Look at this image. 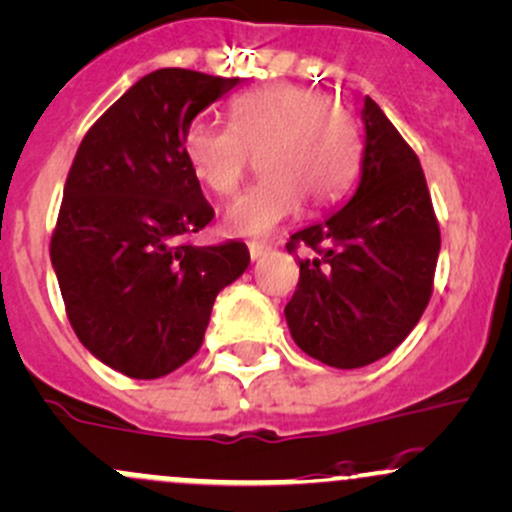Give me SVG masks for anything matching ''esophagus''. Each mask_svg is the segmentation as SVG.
<instances>
[{
  "label": "esophagus",
  "instance_id": "34e87169",
  "mask_svg": "<svg viewBox=\"0 0 512 512\" xmlns=\"http://www.w3.org/2000/svg\"><path fill=\"white\" fill-rule=\"evenodd\" d=\"M269 252V245H265V243H252L250 245V257L252 260H260L262 255H267Z\"/></svg>",
  "mask_w": 512,
  "mask_h": 512
}]
</instances>
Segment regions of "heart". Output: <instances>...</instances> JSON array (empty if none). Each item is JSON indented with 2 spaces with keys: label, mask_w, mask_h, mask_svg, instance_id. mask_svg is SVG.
I'll use <instances>...</instances> for the list:
<instances>
[{
  "label": "heart",
  "mask_w": 512,
  "mask_h": 512,
  "mask_svg": "<svg viewBox=\"0 0 512 512\" xmlns=\"http://www.w3.org/2000/svg\"><path fill=\"white\" fill-rule=\"evenodd\" d=\"M184 150L201 182L230 196L260 160L265 177L235 196L223 211L233 235H267L301 209L333 206L357 170L359 133L342 101L320 99L301 84L277 82L240 94L230 104V126L196 116Z\"/></svg>",
  "instance_id": "1"
}]
</instances>
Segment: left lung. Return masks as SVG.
Instances as JSON below:
<instances>
[{"label": "left lung", "mask_w": 512, "mask_h": 512, "mask_svg": "<svg viewBox=\"0 0 512 512\" xmlns=\"http://www.w3.org/2000/svg\"><path fill=\"white\" fill-rule=\"evenodd\" d=\"M311 247L286 303L291 338L306 355L359 369L396 350L428 308L440 223L411 145L374 99H364L357 192L325 221L294 233L286 250Z\"/></svg>", "instance_id": "left-lung-1"}]
</instances>
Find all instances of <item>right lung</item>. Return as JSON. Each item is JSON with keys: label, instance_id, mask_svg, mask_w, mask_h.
Returning a JSON list of instances; mask_svg holds the SVG:
<instances>
[{"label": "right lung", "instance_id": "obj_1", "mask_svg": "<svg viewBox=\"0 0 512 512\" xmlns=\"http://www.w3.org/2000/svg\"><path fill=\"white\" fill-rule=\"evenodd\" d=\"M238 82L182 67L150 72L94 121L72 160L50 260L77 338L131 379L189 362L218 291L250 265L238 240H187L213 209L184 133Z\"/></svg>", "mask_w": 512, "mask_h": 512}]
</instances>
